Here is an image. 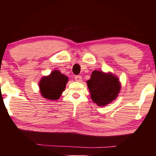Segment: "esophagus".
Returning <instances> with one entry per match:
<instances>
[{"instance_id": "34e87169", "label": "esophagus", "mask_w": 156, "mask_h": 156, "mask_svg": "<svg viewBox=\"0 0 156 156\" xmlns=\"http://www.w3.org/2000/svg\"><path fill=\"white\" fill-rule=\"evenodd\" d=\"M74 79H75V81H76V82H82V76H80V75H76L74 76Z\"/></svg>"}]
</instances>
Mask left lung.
<instances>
[{
  "label": "left lung",
  "instance_id": "8db88e82",
  "mask_svg": "<svg viewBox=\"0 0 156 156\" xmlns=\"http://www.w3.org/2000/svg\"><path fill=\"white\" fill-rule=\"evenodd\" d=\"M92 101L99 106L110 104L118 97L121 84L116 76L94 70L87 82Z\"/></svg>",
  "mask_w": 156,
  "mask_h": 156
}]
</instances>
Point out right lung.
<instances>
[{"instance_id": "right-lung-1", "label": "right lung", "mask_w": 156, "mask_h": 156, "mask_svg": "<svg viewBox=\"0 0 156 156\" xmlns=\"http://www.w3.org/2000/svg\"><path fill=\"white\" fill-rule=\"evenodd\" d=\"M68 77L59 70H54L50 75L44 76L39 82L40 91L44 99L57 100L65 90Z\"/></svg>"}]
</instances>
